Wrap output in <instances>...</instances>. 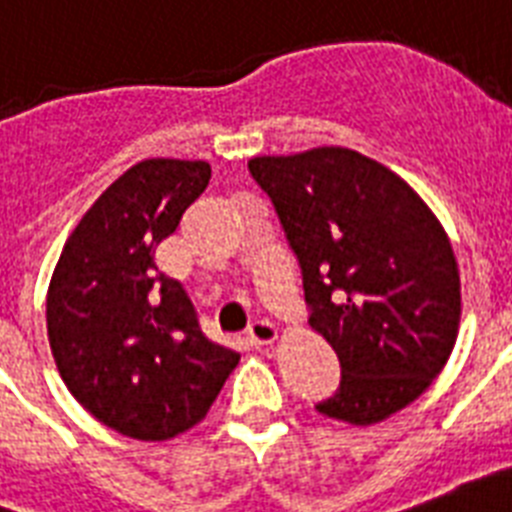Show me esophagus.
Listing matches in <instances>:
<instances>
[{
	"instance_id": "1",
	"label": "esophagus",
	"mask_w": 512,
	"mask_h": 512,
	"mask_svg": "<svg viewBox=\"0 0 512 512\" xmlns=\"http://www.w3.org/2000/svg\"><path fill=\"white\" fill-rule=\"evenodd\" d=\"M276 339V328L268 321H255L249 326V342L257 344V347H265Z\"/></svg>"
}]
</instances>
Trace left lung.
<instances>
[{
    "instance_id": "left-lung-1",
    "label": "left lung",
    "mask_w": 512,
    "mask_h": 512,
    "mask_svg": "<svg viewBox=\"0 0 512 512\" xmlns=\"http://www.w3.org/2000/svg\"><path fill=\"white\" fill-rule=\"evenodd\" d=\"M302 270L310 326L342 378L315 410L368 426L431 386L460 321L450 239L400 176L355 149L318 147L247 162Z\"/></svg>"
}]
</instances>
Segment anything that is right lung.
I'll use <instances>...</instances> for the list:
<instances>
[{
  "label": "right lung",
  "instance_id": "obj_1",
  "mask_svg": "<svg viewBox=\"0 0 512 512\" xmlns=\"http://www.w3.org/2000/svg\"><path fill=\"white\" fill-rule=\"evenodd\" d=\"M207 184L202 160L136 162L83 215L49 284V347L65 386L97 421L144 442L202 421L239 363L155 265Z\"/></svg>",
  "mask_w": 512,
  "mask_h": 512
}]
</instances>
